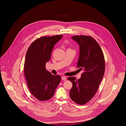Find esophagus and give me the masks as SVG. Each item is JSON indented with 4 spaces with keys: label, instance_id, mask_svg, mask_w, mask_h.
I'll list each match as a JSON object with an SVG mask.
<instances>
[{
    "label": "esophagus",
    "instance_id": "esophagus-1",
    "mask_svg": "<svg viewBox=\"0 0 126 126\" xmlns=\"http://www.w3.org/2000/svg\"><path fill=\"white\" fill-rule=\"evenodd\" d=\"M62 79L64 80V81H65L66 79V78L65 77H64V76H62Z\"/></svg>",
    "mask_w": 126,
    "mask_h": 126
}]
</instances>
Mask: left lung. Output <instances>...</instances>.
Segmentation results:
<instances>
[{"instance_id":"8db88e82","label":"left lung","mask_w":126,"mask_h":126,"mask_svg":"<svg viewBox=\"0 0 126 126\" xmlns=\"http://www.w3.org/2000/svg\"><path fill=\"white\" fill-rule=\"evenodd\" d=\"M71 38L79 46L77 67L84 72L78 80L73 77L68 78L73 85L70 96L76 103L83 105L97 92L105 72V59L100 46L92 37L77 35Z\"/></svg>"}]
</instances>
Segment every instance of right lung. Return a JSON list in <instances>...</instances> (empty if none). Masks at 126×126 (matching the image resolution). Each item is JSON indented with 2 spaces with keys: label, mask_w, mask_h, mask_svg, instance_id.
Segmentation results:
<instances>
[{
  "label": "right lung",
  "mask_w": 126,
  "mask_h": 126,
  "mask_svg": "<svg viewBox=\"0 0 126 126\" xmlns=\"http://www.w3.org/2000/svg\"><path fill=\"white\" fill-rule=\"evenodd\" d=\"M63 36L41 37L28 49L24 67L25 78L31 94L40 101L50 99L61 82V76L47 70L46 64L51 58L54 45Z\"/></svg>",
  "instance_id": "obj_1"
}]
</instances>
